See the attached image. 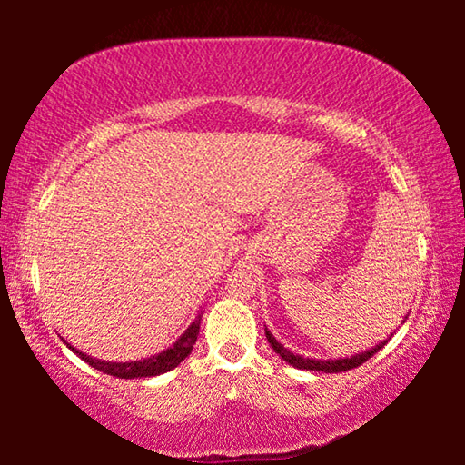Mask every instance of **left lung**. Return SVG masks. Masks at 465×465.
Segmentation results:
<instances>
[{"label":"left lung","mask_w":465,"mask_h":465,"mask_svg":"<svg viewBox=\"0 0 465 465\" xmlns=\"http://www.w3.org/2000/svg\"><path fill=\"white\" fill-rule=\"evenodd\" d=\"M264 334H266V341L271 342L272 351L277 352V355L289 363L291 367L295 369H303V371H322V373H341V371H349V369H355L359 365H363L365 361L371 359L377 351L383 349L385 342L390 341H383L380 344L371 346V349L365 351V352H357V355H351V357H344V359H310V357H302V355H295V352H291L287 346H282L277 338H274L269 328H264Z\"/></svg>","instance_id":"8db88e82"}]
</instances>
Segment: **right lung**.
<instances>
[{
  "instance_id": "1",
  "label": "right lung",
  "mask_w": 465,
  "mask_h": 465,
  "mask_svg": "<svg viewBox=\"0 0 465 465\" xmlns=\"http://www.w3.org/2000/svg\"><path fill=\"white\" fill-rule=\"evenodd\" d=\"M199 328H201V313L196 316V320L188 326L183 334H180L178 341L168 346L166 351L157 352L153 357L141 359V361H129V363H110V361H102V359H94L90 355H85L80 349H75L74 344H69L65 338H61L63 342L67 344V349H72L77 357L84 359L85 363L92 365L98 371L113 375V377H121V380H135V377H153V375H162L166 371H172V369L178 367L183 361L191 355L193 346L196 342V336H199Z\"/></svg>"
}]
</instances>
